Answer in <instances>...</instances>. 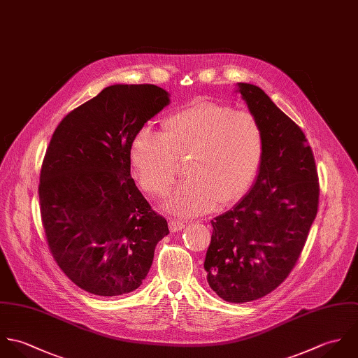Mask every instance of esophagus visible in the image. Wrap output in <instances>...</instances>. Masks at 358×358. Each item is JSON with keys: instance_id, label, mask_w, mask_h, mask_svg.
<instances>
[{"instance_id": "34e87169", "label": "esophagus", "mask_w": 358, "mask_h": 358, "mask_svg": "<svg viewBox=\"0 0 358 358\" xmlns=\"http://www.w3.org/2000/svg\"><path fill=\"white\" fill-rule=\"evenodd\" d=\"M169 227H170V231H171V232H178V231H181V229L185 228V222L178 221V220H170V221H169Z\"/></svg>"}]
</instances>
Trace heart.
Instances as JSON below:
<instances>
[{
	"label": "heart",
	"instance_id": "heart-1",
	"mask_svg": "<svg viewBox=\"0 0 358 358\" xmlns=\"http://www.w3.org/2000/svg\"><path fill=\"white\" fill-rule=\"evenodd\" d=\"M264 153V130L253 112L208 99H194L171 112L162 122V134L143 129L130 143L136 178L153 198L171 191L177 160L189 156V180L166 203L169 212L182 217L239 202L256 181Z\"/></svg>",
	"mask_w": 358,
	"mask_h": 358
}]
</instances>
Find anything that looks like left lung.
<instances>
[{
    "label": "left lung",
    "mask_w": 358,
    "mask_h": 358,
    "mask_svg": "<svg viewBox=\"0 0 358 358\" xmlns=\"http://www.w3.org/2000/svg\"><path fill=\"white\" fill-rule=\"evenodd\" d=\"M238 91L260 120L266 153L256 182L229 212L212 220L208 282L229 303L257 300L296 266L318 210L315 160L301 129L257 85Z\"/></svg>",
    "instance_id": "left-lung-1"
}]
</instances>
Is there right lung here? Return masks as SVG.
I'll list each match as a JSON object with an SVG mask.
<instances>
[{"mask_svg":"<svg viewBox=\"0 0 358 358\" xmlns=\"http://www.w3.org/2000/svg\"><path fill=\"white\" fill-rule=\"evenodd\" d=\"M170 102L153 84H115L68 113L40 173V210L50 252L73 284L120 296L143 284L169 234L131 178L130 143Z\"/></svg>","mask_w":358,"mask_h":358,"instance_id":"add662e5","label":"right lung"}]
</instances>
